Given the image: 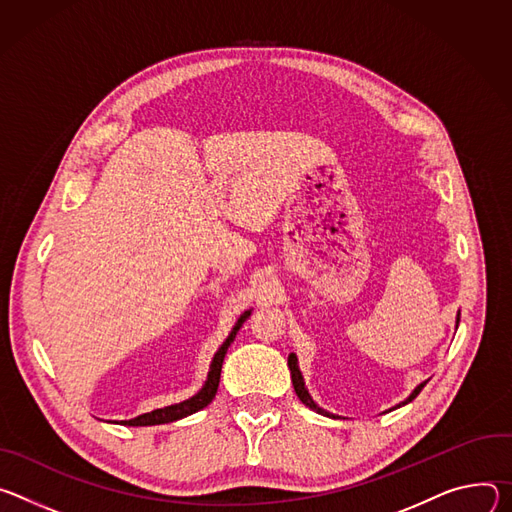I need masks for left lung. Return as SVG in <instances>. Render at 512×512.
I'll return each instance as SVG.
<instances>
[{"label":"left lung","instance_id":"left-lung-1","mask_svg":"<svg viewBox=\"0 0 512 512\" xmlns=\"http://www.w3.org/2000/svg\"><path fill=\"white\" fill-rule=\"evenodd\" d=\"M458 323H460V315H458ZM289 368H291V376H293V386H295V392H297V396L299 399L309 407V409H313L315 413H321V415H327V417H333V415H329L327 411H323L321 407H317L315 403H313V399L309 396V392H307V388H305V382H303V376H301V370H299V366H297V356L295 354H291L289 356ZM427 382H423V384H419L415 390H413V394L409 396V399L405 401V403H401V405H407V403H411L415 396L423 390V386H425Z\"/></svg>","mask_w":512,"mask_h":512}]
</instances>
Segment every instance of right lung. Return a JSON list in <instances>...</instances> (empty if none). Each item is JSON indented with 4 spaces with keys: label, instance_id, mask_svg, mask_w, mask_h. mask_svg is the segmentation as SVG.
Instances as JSON below:
<instances>
[{
    "label": "right lung",
    "instance_id": "add662e5",
    "mask_svg": "<svg viewBox=\"0 0 512 512\" xmlns=\"http://www.w3.org/2000/svg\"><path fill=\"white\" fill-rule=\"evenodd\" d=\"M248 315H250V311H246V313L238 319V323L234 325L232 333L227 335L223 346L217 350V354H215V358H213V362H211V370H209V374H207V382H205V386H203L195 396H191L189 401H183V403H179V405H170V407H164V409H156V411L144 413V415H140V417H136V419L122 421V425L146 427V425L173 423V421H179V419H183V417H187V415H193V413L205 409V407L213 401V396H215V392H217L219 376H221V364H223L225 352H227V348H230V344L234 342L236 333L240 331V327H242V323L248 319Z\"/></svg>",
    "mask_w": 512,
    "mask_h": 512
}]
</instances>
